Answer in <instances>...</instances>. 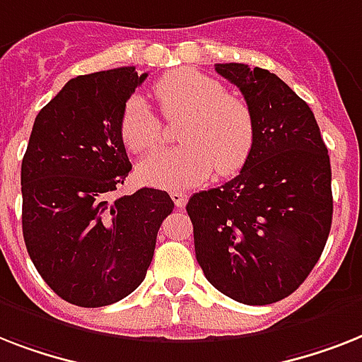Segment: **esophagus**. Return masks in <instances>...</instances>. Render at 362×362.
<instances>
[{"mask_svg": "<svg viewBox=\"0 0 362 362\" xmlns=\"http://www.w3.org/2000/svg\"><path fill=\"white\" fill-rule=\"evenodd\" d=\"M170 196H172V199H174L175 207L183 209L185 205H187L188 196H187V194H185V192H177V190H175V192H172V194H170Z\"/></svg>", "mask_w": 362, "mask_h": 362, "instance_id": "obj_1", "label": "esophagus"}]
</instances>
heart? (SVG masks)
<instances>
[{"label":"heart","mask_w":362,"mask_h":362,"mask_svg":"<svg viewBox=\"0 0 362 362\" xmlns=\"http://www.w3.org/2000/svg\"><path fill=\"white\" fill-rule=\"evenodd\" d=\"M160 112L166 120H183L179 142L146 157L139 166L140 177L160 188H185L216 174L233 175L247 163L255 144V118L246 101L226 92L214 77L192 68L168 71L153 86ZM120 136L133 153H148L163 142L159 116L142 95L125 101Z\"/></svg>","instance_id":"b5f03b06"}]
</instances>
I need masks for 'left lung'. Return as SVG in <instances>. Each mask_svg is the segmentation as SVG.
<instances>
[{"label": "left lung", "mask_w": 362, "mask_h": 362, "mask_svg": "<svg viewBox=\"0 0 362 362\" xmlns=\"http://www.w3.org/2000/svg\"><path fill=\"white\" fill-rule=\"evenodd\" d=\"M255 118L240 174L187 203L196 259L207 281L246 305L283 300L320 259L333 218L331 164L305 101L276 74L226 62Z\"/></svg>", "instance_id": "obj_1"}]
</instances>
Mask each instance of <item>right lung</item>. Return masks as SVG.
Instances as JSON below:
<instances>
[{
	"mask_svg": "<svg viewBox=\"0 0 362 362\" xmlns=\"http://www.w3.org/2000/svg\"><path fill=\"white\" fill-rule=\"evenodd\" d=\"M146 77L124 66L70 79L33 124L22 160L23 240L42 279L74 305L129 296L174 211L157 188L112 198L131 172L122 110Z\"/></svg>",
	"mask_w": 362,
	"mask_h": 362,
	"instance_id": "add662e5",
	"label": "right lung"
}]
</instances>
